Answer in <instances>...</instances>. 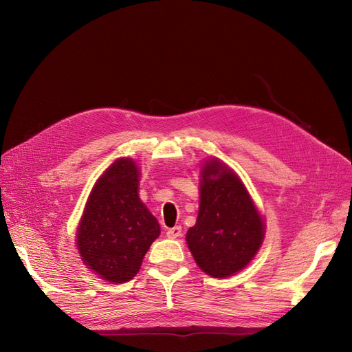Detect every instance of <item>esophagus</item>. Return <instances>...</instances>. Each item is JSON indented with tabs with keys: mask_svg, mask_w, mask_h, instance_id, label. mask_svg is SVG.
<instances>
[{
	"mask_svg": "<svg viewBox=\"0 0 352 352\" xmlns=\"http://www.w3.org/2000/svg\"><path fill=\"white\" fill-rule=\"evenodd\" d=\"M182 235V228L181 227H174L166 231V236L168 238H179Z\"/></svg>",
	"mask_w": 352,
	"mask_h": 352,
	"instance_id": "obj_1",
	"label": "esophagus"
}]
</instances>
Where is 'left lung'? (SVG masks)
<instances>
[{
	"mask_svg": "<svg viewBox=\"0 0 352 352\" xmlns=\"http://www.w3.org/2000/svg\"><path fill=\"white\" fill-rule=\"evenodd\" d=\"M198 218L187 244L198 267L215 278L243 270L261 247L264 223L239 178L218 160L202 166Z\"/></svg>",
	"mask_w": 352,
	"mask_h": 352,
	"instance_id": "1",
	"label": "left lung"
}]
</instances>
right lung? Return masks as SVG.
<instances>
[{"label": "right lung", "instance_id": "right-lung-1", "mask_svg": "<svg viewBox=\"0 0 352 352\" xmlns=\"http://www.w3.org/2000/svg\"><path fill=\"white\" fill-rule=\"evenodd\" d=\"M138 175L133 160H117L92 188L78 227L84 264L114 284L135 276L160 235L158 221L138 197Z\"/></svg>", "mask_w": 352, "mask_h": 352}]
</instances>
